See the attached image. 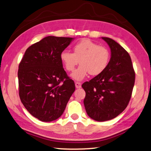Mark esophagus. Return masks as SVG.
<instances>
[{"mask_svg": "<svg viewBox=\"0 0 151 151\" xmlns=\"http://www.w3.org/2000/svg\"><path fill=\"white\" fill-rule=\"evenodd\" d=\"M75 85H76V87L77 88V89H79V88H81V83H80V82H76Z\"/></svg>", "mask_w": 151, "mask_h": 151, "instance_id": "esophagus-1", "label": "esophagus"}]
</instances>
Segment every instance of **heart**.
<instances>
[{
	"mask_svg": "<svg viewBox=\"0 0 151 151\" xmlns=\"http://www.w3.org/2000/svg\"><path fill=\"white\" fill-rule=\"evenodd\" d=\"M60 58L68 72H72L79 61L81 65L72 73V78L81 81L89 73L97 76L103 72L109 64L110 52L105 47L89 39H83L73 46V53L64 50Z\"/></svg>",
	"mask_w": 151,
	"mask_h": 151,
	"instance_id": "b5f03b06",
	"label": "heart"
}]
</instances>
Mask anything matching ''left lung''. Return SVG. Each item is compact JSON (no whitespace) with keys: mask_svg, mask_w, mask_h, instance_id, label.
Here are the masks:
<instances>
[{"mask_svg":"<svg viewBox=\"0 0 151 151\" xmlns=\"http://www.w3.org/2000/svg\"><path fill=\"white\" fill-rule=\"evenodd\" d=\"M102 39L109 45L111 58L106 69L82 85L87 115L98 122L116 118L126 109L132 97L135 73L129 53L113 39Z\"/></svg>","mask_w":151,"mask_h":151,"instance_id":"obj_1","label":"left lung"}]
</instances>
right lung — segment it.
<instances>
[{"mask_svg":"<svg viewBox=\"0 0 151 151\" xmlns=\"http://www.w3.org/2000/svg\"><path fill=\"white\" fill-rule=\"evenodd\" d=\"M73 39L46 37L27 48L19 64V98L28 112L42 122L60 117L76 89L60 58Z\"/></svg>","mask_w":151,"mask_h":151,"instance_id":"1","label":"right lung"}]
</instances>
